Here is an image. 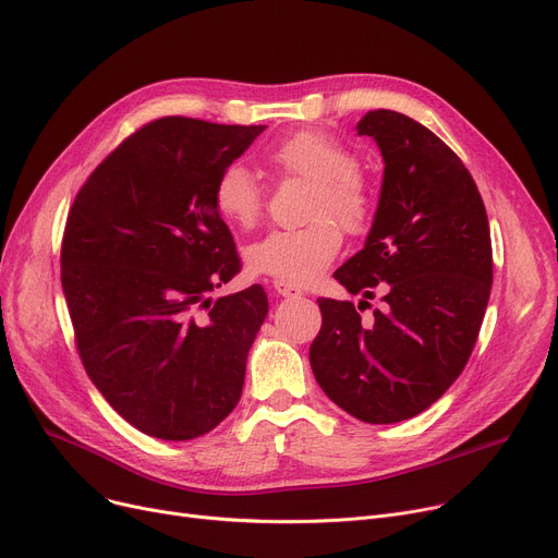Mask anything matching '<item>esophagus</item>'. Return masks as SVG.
I'll return each instance as SVG.
<instances>
[{
	"label": "esophagus",
	"mask_w": 558,
	"mask_h": 558,
	"mask_svg": "<svg viewBox=\"0 0 558 558\" xmlns=\"http://www.w3.org/2000/svg\"><path fill=\"white\" fill-rule=\"evenodd\" d=\"M271 287H274L276 294H278V296H282V299H296V296H301V289H299V287H294V284H287V282L276 280Z\"/></svg>",
	"instance_id": "obj_1"
}]
</instances>
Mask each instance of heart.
<instances>
[{"instance_id":"b5f03b06","label":"heart","mask_w":558,"mask_h":558,"mask_svg":"<svg viewBox=\"0 0 558 558\" xmlns=\"http://www.w3.org/2000/svg\"><path fill=\"white\" fill-rule=\"evenodd\" d=\"M269 162L284 175L312 181L305 205L307 226L274 230L251 244L244 253L246 267L255 276L305 287L324 276L339 255L348 232H360L368 223L373 198L355 158L324 131H299L269 151ZM215 208L234 228H251L262 217L264 196L255 173L242 165H226L213 190Z\"/></svg>"}]
</instances>
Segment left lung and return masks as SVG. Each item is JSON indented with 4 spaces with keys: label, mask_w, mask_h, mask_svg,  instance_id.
I'll use <instances>...</instances> for the list:
<instances>
[{
    "label": "left lung",
    "mask_w": 558,
    "mask_h": 558,
    "mask_svg": "<svg viewBox=\"0 0 558 558\" xmlns=\"http://www.w3.org/2000/svg\"><path fill=\"white\" fill-rule=\"evenodd\" d=\"M357 135L383 154V190L364 248L335 278L362 301L318 299L310 364L343 412L387 425L425 412L471 357L493 282L490 228L471 171L412 117L371 110ZM375 290L386 307L364 322Z\"/></svg>",
    "instance_id": "left-lung-1"
}]
</instances>
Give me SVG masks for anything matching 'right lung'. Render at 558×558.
<instances>
[{
	"mask_svg": "<svg viewBox=\"0 0 558 558\" xmlns=\"http://www.w3.org/2000/svg\"><path fill=\"white\" fill-rule=\"evenodd\" d=\"M264 129L162 117L93 171L68 217L61 282L83 366L117 414L162 441L232 412L269 314L262 284L208 296L240 271L215 181Z\"/></svg>",
	"mask_w": 558,
	"mask_h": 558,
	"instance_id": "right-lung-1",
	"label": "right lung"
}]
</instances>
